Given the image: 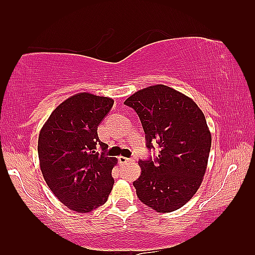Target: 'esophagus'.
<instances>
[{
	"mask_svg": "<svg viewBox=\"0 0 255 255\" xmlns=\"http://www.w3.org/2000/svg\"><path fill=\"white\" fill-rule=\"evenodd\" d=\"M119 162H120L121 164H125V163H130V162H134V159H133V158L125 157V156H119Z\"/></svg>",
	"mask_w": 255,
	"mask_h": 255,
	"instance_id": "34e87169",
	"label": "esophagus"
}]
</instances>
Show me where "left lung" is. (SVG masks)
I'll return each mask as SVG.
<instances>
[{"label":"left lung","instance_id":"8db88e82","mask_svg":"<svg viewBox=\"0 0 255 255\" xmlns=\"http://www.w3.org/2000/svg\"><path fill=\"white\" fill-rule=\"evenodd\" d=\"M134 108L145 133L147 147L158 144V157L138 161L141 175L133 185L138 199L157 212L185 205L204 177L211 133L205 115L191 98L165 85L137 91L125 101Z\"/></svg>","mask_w":255,"mask_h":255}]
</instances>
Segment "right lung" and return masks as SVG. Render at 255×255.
Here are the masks:
<instances>
[{"label":"right lung","instance_id":"1","mask_svg":"<svg viewBox=\"0 0 255 255\" xmlns=\"http://www.w3.org/2000/svg\"><path fill=\"white\" fill-rule=\"evenodd\" d=\"M113 104L112 98L77 93L56 107L39 131L43 177L59 202L78 213L104 205L113 189L118 159L96 151L98 144L108 147L97 130Z\"/></svg>","mask_w":255,"mask_h":255}]
</instances>
